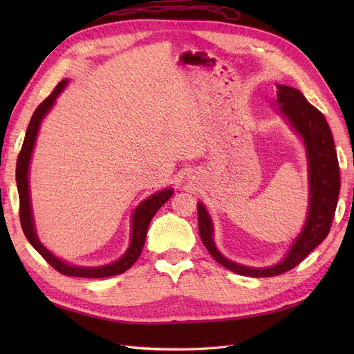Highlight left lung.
<instances>
[{
	"instance_id": "1",
	"label": "left lung",
	"mask_w": 354,
	"mask_h": 354,
	"mask_svg": "<svg viewBox=\"0 0 354 354\" xmlns=\"http://www.w3.org/2000/svg\"><path fill=\"white\" fill-rule=\"evenodd\" d=\"M277 103L281 104L279 112L286 116L294 130L301 136L307 149L308 159V186L310 203L307 221L301 233L294 241L285 259L272 267L255 269L227 260L221 255L214 243L212 221L203 203H198V227L199 236L211 257L223 267L233 273L251 277H272L294 269L316 246L322 242L330 230L334 218L338 194L341 187L339 167L335 152L334 138L324 113L310 104L303 93L288 87L276 85Z\"/></svg>"
}]
</instances>
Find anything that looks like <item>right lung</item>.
I'll return each mask as SVG.
<instances>
[{"label":"right lung","mask_w":354,"mask_h":354,"mask_svg":"<svg viewBox=\"0 0 354 354\" xmlns=\"http://www.w3.org/2000/svg\"><path fill=\"white\" fill-rule=\"evenodd\" d=\"M68 80L60 81L56 88L48 97L42 102L38 108L35 109L34 115L30 118V122L28 125L25 140L20 149V153L17 158L16 164V183L19 190V202H20V224H22V229L26 239L29 243L34 246V248L41 254L42 259H44L53 269H56L59 273L66 274V276H75V277H93V279H97V277H109L121 274L125 270L130 269V267L137 261L138 257L142 254L143 245L146 241V233L149 223L153 218L156 211L164 205V203L173 195V189H165L160 190L158 194L152 195L143 201L140 205H138L133 214V221H131V243L128 246L127 252L121 257L120 260L108 264V266H100V267H80V266H72L65 261L59 260L56 255H53L44 245H42L35 233L34 226V218H32V209H30V199H29V164H30V156L32 151H34L37 134L39 130V125L42 118L47 115V112L53 108L57 95L66 87Z\"/></svg>","instance_id":"1"}]
</instances>
